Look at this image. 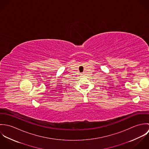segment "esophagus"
Masks as SVG:
<instances>
[{
    "mask_svg": "<svg viewBox=\"0 0 149 149\" xmlns=\"http://www.w3.org/2000/svg\"><path fill=\"white\" fill-rule=\"evenodd\" d=\"M83 74H82V75H83Z\"/></svg>",
    "mask_w": 149,
    "mask_h": 149,
    "instance_id": "obj_1",
    "label": "esophagus"
}]
</instances>
